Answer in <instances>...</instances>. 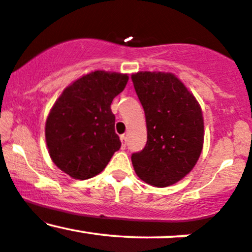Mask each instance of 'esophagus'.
<instances>
[{
    "label": "esophagus",
    "mask_w": 252,
    "mask_h": 252,
    "mask_svg": "<svg viewBox=\"0 0 252 252\" xmlns=\"http://www.w3.org/2000/svg\"><path fill=\"white\" fill-rule=\"evenodd\" d=\"M121 141H122V149H126V135H121Z\"/></svg>",
    "instance_id": "1"
}]
</instances>
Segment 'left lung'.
Wrapping results in <instances>:
<instances>
[{
  "mask_svg": "<svg viewBox=\"0 0 252 252\" xmlns=\"http://www.w3.org/2000/svg\"><path fill=\"white\" fill-rule=\"evenodd\" d=\"M147 123V143L131 155L141 180L167 187L195 166L204 144V120L195 97L174 74L137 72L131 76Z\"/></svg>",
  "mask_w": 252,
  "mask_h": 252,
  "instance_id": "left-lung-1",
  "label": "left lung"
}]
</instances>
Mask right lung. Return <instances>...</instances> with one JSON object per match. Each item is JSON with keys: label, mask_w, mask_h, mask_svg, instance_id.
Segmentation results:
<instances>
[{"label": "right lung", "mask_w": 252, "mask_h": 252, "mask_svg": "<svg viewBox=\"0 0 252 252\" xmlns=\"http://www.w3.org/2000/svg\"><path fill=\"white\" fill-rule=\"evenodd\" d=\"M128 79L116 72H91L63 90L51 109L45 128L48 153L71 178L99 174L121 148L110 105Z\"/></svg>", "instance_id": "obj_1"}]
</instances>
